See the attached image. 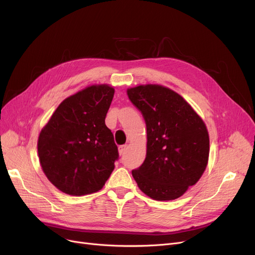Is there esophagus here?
Here are the masks:
<instances>
[{"label": "esophagus", "instance_id": "34e87169", "mask_svg": "<svg viewBox=\"0 0 255 255\" xmlns=\"http://www.w3.org/2000/svg\"><path fill=\"white\" fill-rule=\"evenodd\" d=\"M127 150V145H120L119 146V154L120 155H124Z\"/></svg>", "mask_w": 255, "mask_h": 255}]
</instances>
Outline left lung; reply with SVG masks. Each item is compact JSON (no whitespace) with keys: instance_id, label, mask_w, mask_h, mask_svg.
<instances>
[{"instance_id":"8db88e82","label":"left lung","mask_w":255,"mask_h":255,"mask_svg":"<svg viewBox=\"0 0 255 255\" xmlns=\"http://www.w3.org/2000/svg\"><path fill=\"white\" fill-rule=\"evenodd\" d=\"M146 126V155L132 170L138 188L155 200H172L195 185L208 165L207 126L191 105L175 91L160 85L127 90Z\"/></svg>"}]
</instances>
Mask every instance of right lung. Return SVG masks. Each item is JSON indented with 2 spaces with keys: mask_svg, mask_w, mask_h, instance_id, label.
<instances>
[{
  "mask_svg": "<svg viewBox=\"0 0 255 255\" xmlns=\"http://www.w3.org/2000/svg\"><path fill=\"white\" fill-rule=\"evenodd\" d=\"M114 94L110 85L87 87L62 101L40 131V164L62 192L95 193L112 175L119 153L105 117Z\"/></svg>",
  "mask_w": 255,
  "mask_h": 255,
  "instance_id": "add662e5",
  "label": "right lung"
}]
</instances>
